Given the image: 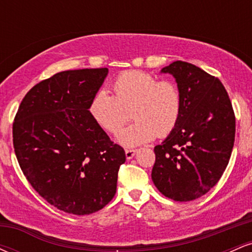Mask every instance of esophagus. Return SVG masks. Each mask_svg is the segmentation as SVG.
Returning <instances> with one entry per match:
<instances>
[{
  "mask_svg": "<svg viewBox=\"0 0 252 252\" xmlns=\"http://www.w3.org/2000/svg\"><path fill=\"white\" fill-rule=\"evenodd\" d=\"M136 154V150L135 149H126V158L130 160V158H132Z\"/></svg>",
  "mask_w": 252,
  "mask_h": 252,
  "instance_id": "esophagus-1",
  "label": "esophagus"
}]
</instances>
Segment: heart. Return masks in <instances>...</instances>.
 <instances>
[{"label":"heart","instance_id":"obj_1","mask_svg":"<svg viewBox=\"0 0 252 252\" xmlns=\"http://www.w3.org/2000/svg\"><path fill=\"white\" fill-rule=\"evenodd\" d=\"M115 94L100 89L92 97L89 111L98 126L116 132L128 120L131 109L135 122L117 134L126 147L149 142L155 135L164 137L174 130L181 115V94L174 83L161 80L143 71L120 74L112 83Z\"/></svg>","mask_w":252,"mask_h":252}]
</instances>
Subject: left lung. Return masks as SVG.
<instances>
[{
  "instance_id": "8db88e82",
  "label": "left lung",
  "mask_w": 252,
  "mask_h": 252,
  "mask_svg": "<svg viewBox=\"0 0 252 252\" xmlns=\"http://www.w3.org/2000/svg\"><path fill=\"white\" fill-rule=\"evenodd\" d=\"M161 72L175 78L182 106L174 130L154 148L152 179L167 198L190 201L206 194L226 168L235 112L220 80L198 66L178 60Z\"/></svg>"
}]
</instances>
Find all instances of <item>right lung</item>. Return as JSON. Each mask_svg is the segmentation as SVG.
<instances>
[{
  "label": "right lung",
  "mask_w": 252,
  "mask_h": 252,
  "mask_svg": "<svg viewBox=\"0 0 252 252\" xmlns=\"http://www.w3.org/2000/svg\"><path fill=\"white\" fill-rule=\"evenodd\" d=\"M108 68L63 71L27 92L13 123L20 167L46 201L72 215L102 210L116 193L126 153L90 115Z\"/></svg>",
  "instance_id": "1"
}]
</instances>
